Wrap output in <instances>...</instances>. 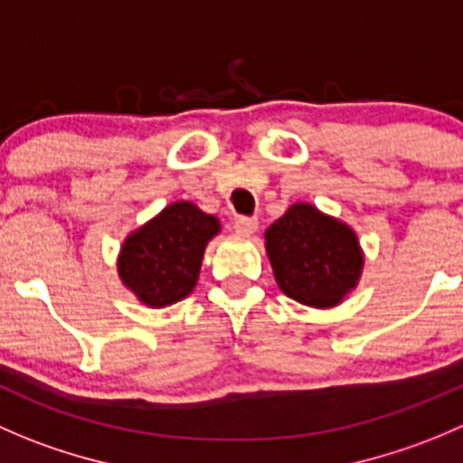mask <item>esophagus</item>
<instances>
[{
	"instance_id": "esophagus-1",
	"label": "esophagus",
	"mask_w": 463,
	"mask_h": 463,
	"mask_svg": "<svg viewBox=\"0 0 463 463\" xmlns=\"http://www.w3.org/2000/svg\"><path fill=\"white\" fill-rule=\"evenodd\" d=\"M232 228H235V232H240V235H250V232L258 231V219H255V217H237L235 223H232Z\"/></svg>"
}]
</instances>
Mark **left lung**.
<instances>
[{
    "mask_svg": "<svg viewBox=\"0 0 463 463\" xmlns=\"http://www.w3.org/2000/svg\"><path fill=\"white\" fill-rule=\"evenodd\" d=\"M267 253L278 287L309 307L339 303L362 273L355 232L309 203H296L267 231Z\"/></svg>",
    "mask_w": 463,
    "mask_h": 463,
    "instance_id": "8db88e82",
    "label": "left lung"
}]
</instances>
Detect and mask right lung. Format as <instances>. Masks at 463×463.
Wrapping results in <instances>:
<instances>
[{
	"label": "right lung",
	"mask_w": 463,
	"mask_h": 463,
	"mask_svg": "<svg viewBox=\"0 0 463 463\" xmlns=\"http://www.w3.org/2000/svg\"><path fill=\"white\" fill-rule=\"evenodd\" d=\"M217 231V219L196 205L172 203L124 241L119 255L124 285L151 307L178 303L194 289L205 244Z\"/></svg>",
	"instance_id": "right-lung-1"
}]
</instances>
